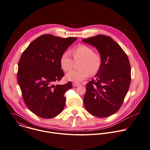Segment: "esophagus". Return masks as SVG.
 Wrapping results in <instances>:
<instances>
[{
	"mask_svg": "<svg viewBox=\"0 0 150 150\" xmlns=\"http://www.w3.org/2000/svg\"><path fill=\"white\" fill-rule=\"evenodd\" d=\"M72 85L74 87H77V86H79V85H81V83H78V82H72Z\"/></svg>",
	"mask_w": 150,
	"mask_h": 150,
	"instance_id": "34e87169",
	"label": "esophagus"
}]
</instances>
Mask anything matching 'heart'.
Wrapping results in <instances>:
<instances>
[{
  "label": "heart",
  "mask_w": 150,
  "mask_h": 150,
  "mask_svg": "<svg viewBox=\"0 0 150 150\" xmlns=\"http://www.w3.org/2000/svg\"><path fill=\"white\" fill-rule=\"evenodd\" d=\"M71 53L75 61L81 60L79 64L81 69L72 70L69 72L66 78L68 80L75 82H81L91 74L97 73L101 68L102 59L101 56L94 53L93 49L87 45H79L72 49ZM60 65L64 71L67 72L71 70L74 65V60L69 52H64L60 57Z\"/></svg>",
  "instance_id": "b5f03b06"
}]
</instances>
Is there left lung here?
Listing matches in <instances>:
<instances>
[{"instance_id":"obj_1","label":"left lung","mask_w":150,"mask_h":150,"mask_svg":"<svg viewBox=\"0 0 150 150\" xmlns=\"http://www.w3.org/2000/svg\"><path fill=\"white\" fill-rule=\"evenodd\" d=\"M82 41L95 47L102 59L96 79L86 84L85 107L94 116L110 117L118 111L129 88L131 68L129 59L110 36L98 35Z\"/></svg>"}]
</instances>
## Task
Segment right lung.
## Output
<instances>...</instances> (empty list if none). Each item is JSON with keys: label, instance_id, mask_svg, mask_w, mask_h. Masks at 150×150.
<instances>
[{"label": "right lung", "instance_id": "right-lung-1", "mask_svg": "<svg viewBox=\"0 0 150 150\" xmlns=\"http://www.w3.org/2000/svg\"><path fill=\"white\" fill-rule=\"evenodd\" d=\"M76 39L41 35L30 43L19 60L17 80L24 101L30 111L40 118L55 117L65 107L64 94L72 88V83H53L64 76L61 56Z\"/></svg>", "mask_w": 150, "mask_h": 150}]
</instances>
